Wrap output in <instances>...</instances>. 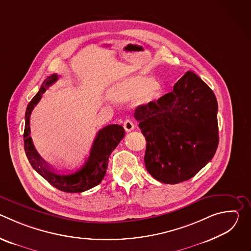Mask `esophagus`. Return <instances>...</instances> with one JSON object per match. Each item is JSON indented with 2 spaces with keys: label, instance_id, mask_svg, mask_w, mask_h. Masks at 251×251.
<instances>
[{
  "label": "esophagus",
  "instance_id": "34e87169",
  "mask_svg": "<svg viewBox=\"0 0 251 251\" xmlns=\"http://www.w3.org/2000/svg\"><path fill=\"white\" fill-rule=\"evenodd\" d=\"M123 127H124L126 132H130V131H132L135 128V125H134V123L131 120L126 119L124 121V123H123Z\"/></svg>",
  "mask_w": 251,
  "mask_h": 251
}]
</instances>
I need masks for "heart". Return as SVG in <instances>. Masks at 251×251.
Returning a JSON list of instances; mask_svg holds the SVG:
<instances>
[{
    "label": "heart",
    "instance_id": "heart-1",
    "mask_svg": "<svg viewBox=\"0 0 251 251\" xmlns=\"http://www.w3.org/2000/svg\"><path fill=\"white\" fill-rule=\"evenodd\" d=\"M161 93L160 85L147 76H137L130 79L115 95L117 100H126L143 94L147 101L156 100Z\"/></svg>",
    "mask_w": 251,
    "mask_h": 251
}]
</instances>
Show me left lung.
I'll return each mask as SVG.
<instances>
[{
  "label": "left lung",
  "instance_id": "8db88e82",
  "mask_svg": "<svg viewBox=\"0 0 251 251\" xmlns=\"http://www.w3.org/2000/svg\"><path fill=\"white\" fill-rule=\"evenodd\" d=\"M134 116L147 142L146 169L159 182L188 181L216 154L218 101L193 71L157 102L138 106Z\"/></svg>",
  "mask_w": 251,
  "mask_h": 251
}]
</instances>
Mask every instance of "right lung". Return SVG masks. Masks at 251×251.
Masks as SVG:
<instances>
[{
  "mask_svg": "<svg viewBox=\"0 0 251 251\" xmlns=\"http://www.w3.org/2000/svg\"><path fill=\"white\" fill-rule=\"evenodd\" d=\"M58 79L56 74L49 76L42 84L39 92L27 104L25 116L24 146L25 155L31 165L54 188L65 193H82L99 185L106 173L108 159L112 151L117 147L125 136L121 125H108L98 131L92 144L89 157L81 169L73 174H60L55 172L35 150L31 140L29 117L34 106L39 103L42 95Z\"/></svg>",
  "mask_w": 251,
  "mask_h": 251,
  "instance_id": "add662e5",
  "label": "right lung"
}]
</instances>
